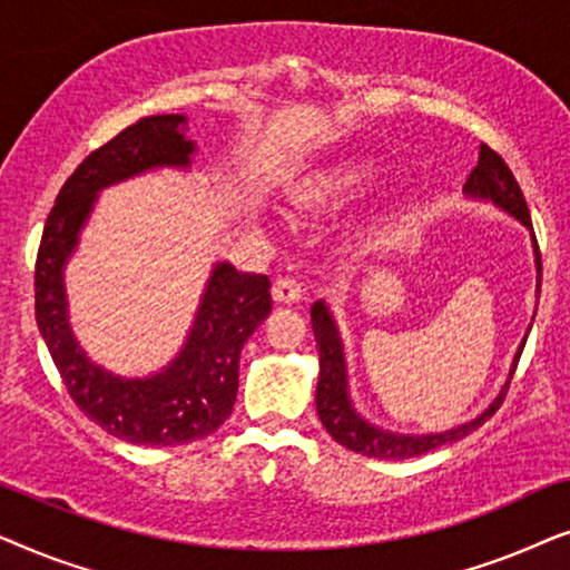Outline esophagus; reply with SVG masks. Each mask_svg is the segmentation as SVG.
<instances>
[{
  "label": "esophagus",
  "instance_id": "1",
  "mask_svg": "<svg viewBox=\"0 0 570 570\" xmlns=\"http://www.w3.org/2000/svg\"><path fill=\"white\" fill-rule=\"evenodd\" d=\"M272 298H275V303H287L291 306V303H298L303 298V287L291 277H279L272 285Z\"/></svg>",
  "mask_w": 570,
  "mask_h": 570
}]
</instances>
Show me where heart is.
Listing matches in <instances>:
<instances>
[{
	"label": "heart",
	"instance_id": "heart-1",
	"mask_svg": "<svg viewBox=\"0 0 570 570\" xmlns=\"http://www.w3.org/2000/svg\"><path fill=\"white\" fill-rule=\"evenodd\" d=\"M379 166L365 158L337 160L332 166L316 168L293 184L291 199L301 209H330L353 202L371 189Z\"/></svg>",
	"mask_w": 570,
	"mask_h": 570
}]
</instances>
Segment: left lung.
Masks as SVG:
<instances>
[{
    "label": "left lung",
    "mask_w": 570,
    "mask_h": 570,
    "mask_svg": "<svg viewBox=\"0 0 570 570\" xmlns=\"http://www.w3.org/2000/svg\"><path fill=\"white\" fill-rule=\"evenodd\" d=\"M464 197L474 202H490V205L503 209L505 215H511L513 220H519L529 230V238H532V248H534L537 293H540V285H542L540 246H537L532 217H529L524 194H521L517 178H513L501 155L490 150L488 145L480 147V160L470 174V178H466ZM311 330H314L316 347H318L316 412H318V420H322V425L326 428V433H330L340 446L355 451V454H363L371 459H396V462H400V459L428 454V451L446 446V443H454L459 439H464V435H470L472 431H478V428L485 423L498 407H501L505 389L511 384L513 371H517L521 350H524V342H527V334H524L517 355H513L509 379H505L503 389L478 417L439 433H396L371 423L368 417L357 412L353 394H350L347 357H345V345H342V337H340L337 318H334L332 308L326 306L324 301H316L314 306H311ZM529 330H532V326H529Z\"/></svg>",
    "instance_id": "obj_1"
}]
</instances>
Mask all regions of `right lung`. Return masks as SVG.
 I'll return each mask as SVG.
<instances>
[{"instance_id":"right-lung-1","label":"right lung","mask_w":570,"mask_h":570,"mask_svg":"<svg viewBox=\"0 0 570 570\" xmlns=\"http://www.w3.org/2000/svg\"><path fill=\"white\" fill-rule=\"evenodd\" d=\"M186 129L184 114L145 116L90 153L61 186L36 259V322L69 396L92 423L137 446H181L228 420L240 350L272 311L267 275L215 262L184 345L160 371L121 376L92 361L75 337L65 272L98 194L150 170H191L197 142Z\"/></svg>"}]
</instances>
